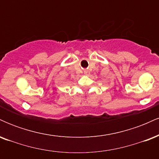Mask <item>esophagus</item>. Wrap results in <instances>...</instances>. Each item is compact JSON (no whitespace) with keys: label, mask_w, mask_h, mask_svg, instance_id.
<instances>
[{"label":"esophagus","mask_w":159,"mask_h":159,"mask_svg":"<svg viewBox=\"0 0 159 159\" xmlns=\"http://www.w3.org/2000/svg\"><path fill=\"white\" fill-rule=\"evenodd\" d=\"M89 74V72H88V71H87V70H85L84 71V75H88Z\"/></svg>","instance_id":"obj_1"}]
</instances>
